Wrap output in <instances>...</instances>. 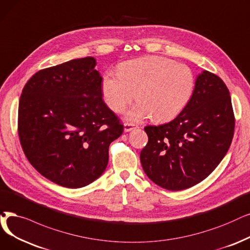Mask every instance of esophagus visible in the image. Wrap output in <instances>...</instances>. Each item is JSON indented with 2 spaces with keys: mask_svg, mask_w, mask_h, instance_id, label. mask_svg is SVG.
<instances>
[{
  "mask_svg": "<svg viewBox=\"0 0 250 250\" xmlns=\"http://www.w3.org/2000/svg\"><path fill=\"white\" fill-rule=\"evenodd\" d=\"M138 126L136 124H133V123H125L124 124V131L125 132H129V131L133 130V129H135Z\"/></svg>",
  "mask_w": 250,
  "mask_h": 250,
  "instance_id": "esophagus-1",
  "label": "esophagus"
}]
</instances>
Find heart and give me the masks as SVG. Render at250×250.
I'll return each mask as SVG.
<instances>
[{"instance_id": "1", "label": "heart", "mask_w": 250, "mask_h": 250, "mask_svg": "<svg viewBox=\"0 0 250 250\" xmlns=\"http://www.w3.org/2000/svg\"><path fill=\"white\" fill-rule=\"evenodd\" d=\"M196 78L186 64L162 56H147L120 64L118 75L106 73L102 90L106 105L122 113L135 98L138 103L129 111V120L153 116L157 122L171 120L191 101Z\"/></svg>"}]
</instances>
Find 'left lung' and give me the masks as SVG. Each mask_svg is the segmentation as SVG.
<instances>
[{"label": "left lung", "instance_id": "1", "mask_svg": "<svg viewBox=\"0 0 250 250\" xmlns=\"http://www.w3.org/2000/svg\"><path fill=\"white\" fill-rule=\"evenodd\" d=\"M235 116L229 89L204 71L191 101L171 122L146 126L148 141L141 153L144 171L156 185L182 191L205 179L231 146Z\"/></svg>", "mask_w": 250, "mask_h": 250}]
</instances>
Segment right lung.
<instances>
[{
	"label": "right lung",
	"instance_id": "1",
	"mask_svg": "<svg viewBox=\"0 0 250 250\" xmlns=\"http://www.w3.org/2000/svg\"><path fill=\"white\" fill-rule=\"evenodd\" d=\"M93 57L36 73L18 106V135L36 170L59 186L78 188L105 170L108 146L124 126L103 101V78Z\"/></svg>",
	"mask_w": 250,
	"mask_h": 250
}]
</instances>
